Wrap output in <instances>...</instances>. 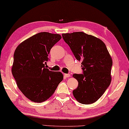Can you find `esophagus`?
<instances>
[{"label": "esophagus", "instance_id": "obj_1", "mask_svg": "<svg viewBox=\"0 0 129 129\" xmlns=\"http://www.w3.org/2000/svg\"><path fill=\"white\" fill-rule=\"evenodd\" d=\"M64 76L66 78H68L71 76V75L70 74H64Z\"/></svg>", "mask_w": 129, "mask_h": 129}]
</instances>
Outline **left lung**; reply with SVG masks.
<instances>
[{
  "label": "left lung",
  "instance_id": "1",
  "mask_svg": "<svg viewBox=\"0 0 129 129\" xmlns=\"http://www.w3.org/2000/svg\"><path fill=\"white\" fill-rule=\"evenodd\" d=\"M77 60L81 61L83 74H74L78 86L73 91L77 101L91 104L101 97L111 82L113 62L105 44L97 38L82 32L63 33Z\"/></svg>",
  "mask_w": 129,
  "mask_h": 129
}]
</instances>
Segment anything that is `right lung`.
Returning <instances> with one entry per match:
<instances>
[{"instance_id":"add662e5","label":"right lung","mask_w":129,"mask_h":129,"mask_svg":"<svg viewBox=\"0 0 129 129\" xmlns=\"http://www.w3.org/2000/svg\"><path fill=\"white\" fill-rule=\"evenodd\" d=\"M61 38L58 34L40 32L23 41L15 50L12 74L18 89L30 101H46L63 79L60 72L45 67L50 50Z\"/></svg>"}]
</instances>
